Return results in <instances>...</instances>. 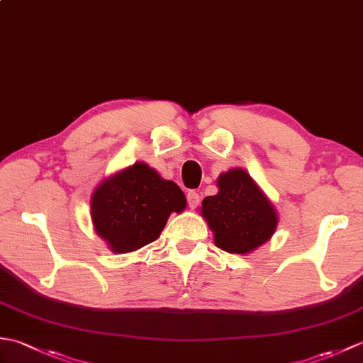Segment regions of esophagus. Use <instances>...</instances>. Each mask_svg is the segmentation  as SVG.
<instances>
[{
  "instance_id": "1",
  "label": "esophagus",
  "mask_w": 363,
  "mask_h": 363,
  "mask_svg": "<svg viewBox=\"0 0 363 363\" xmlns=\"http://www.w3.org/2000/svg\"><path fill=\"white\" fill-rule=\"evenodd\" d=\"M187 201H189V206L190 209H196V206L199 204V195L196 194V191H189L187 194Z\"/></svg>"
}]
</instances>
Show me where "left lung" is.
<instances>
[{
	"mask_svg": "<svg viewBox=\"0 0 363 363\" xmlns=\"http://www.w3.org/2000/svg\"><path fill=\"white\" fill-rule=\"evenodd\" d=\"M218 194L201 203V217L215 245L230 254H250L273 237L279 221L276 207L243 168H230L217 179Z\"/></svg>",
	"mask_w": 363,
	"mask_h": 363,
	"instance_id": "obj_1",
	"label": "left lung"
}]
</instances>
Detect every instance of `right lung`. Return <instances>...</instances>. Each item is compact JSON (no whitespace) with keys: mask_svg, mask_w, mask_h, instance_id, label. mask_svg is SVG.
I'll list each match as a JSON object with an SVG mask.
<instances>
[{"mask_svg":"<svg viewBox=\"0 0 363 363\" xmlns=\"http://www.w3.org/2000/svg\"><path fill=\"white\" fill-rule=\"evenodd\" d=\"M187 207L184 191L145 162L120 169L98 184L90 196L95 233L115 254H126L156 240L173 212Z\"/></svg>","mask_w":363,"mask_h":363,"instance_id":"right-lung-1","label":"right lung"}]
</instances>
